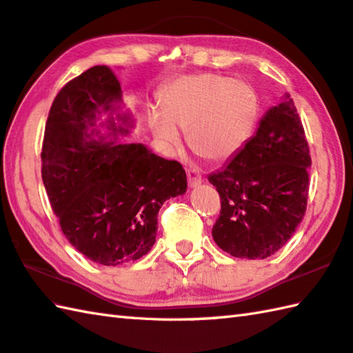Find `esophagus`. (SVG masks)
<instances>
[{"mask_svg":"<svg viewBox=\"0 0 353 353\" xmlns=\"http://www.w3.org/2000/svg\"><path fill=\"white\" fill-rule=\"evenodd\" d=\"M186 174H188V185L191 188H196L202 183V176H200V171L197 168H190L186 171Z\"/></svg>","mask_w":353,"mask_h":353,"instance_id":"obj_1","label":"esophagus"}]
</instances>
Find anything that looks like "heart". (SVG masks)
<instances>
[{
    "mask_svg": "<svg viewBox=\"0 0 353 353\" xmlns=\"http://www.w3.org/2000/svg\"><path fill=\"white\" fill-rule=\"evenodd\" d=\"M257 108V93L243 81L211 73L182 76L163 92L162 110H150L148 125L165 151L181 147V128L188 131L196 154L222 162L245 145Z\"/></svg>",
    "mask_w": 353,
    "mask_h": 353,
    "instance_id": "1",
    "label": "heart"
}]
</instances>
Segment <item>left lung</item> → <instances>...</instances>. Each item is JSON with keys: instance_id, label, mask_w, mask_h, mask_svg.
<instances>
[{"instance_id": "obj_1", "label": "left lung", "mask_w": 353, "mask_h": 353, "mask_svg": "<svg viewBox=\"0 0 353 353\" xmlns=\"http://www.w3.org/2000/svg\"><path fill=\"white\" fill-rule=\"evenodd\" d=\"M309 147L294 101L285 93L255 134L208 176L222 199L212 239L232 257L268 259L294 236L306 212Z\"/></svg>"}]
</instances>
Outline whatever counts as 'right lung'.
Wrapping results in <instances>:
<instances>
[{
	"mask_svg": "<svg viewBox=\"0 0 353 353\" xmlns=\"http://www.w3.org/2000/svg\"><path fill=\"white\" fill-rule=\"evenodd\" d=\"M133 127L119 81L105 65L62 87L46 123L41 172L52 210L70 245L103 266L147 254L161 206L186 192L181 163L122 142Z\"/></svg>",
	"mask_w": 353,
	"mask_h": 353,
	"instance_id": "1",
	"label": "right lung"
}]
</instances>
